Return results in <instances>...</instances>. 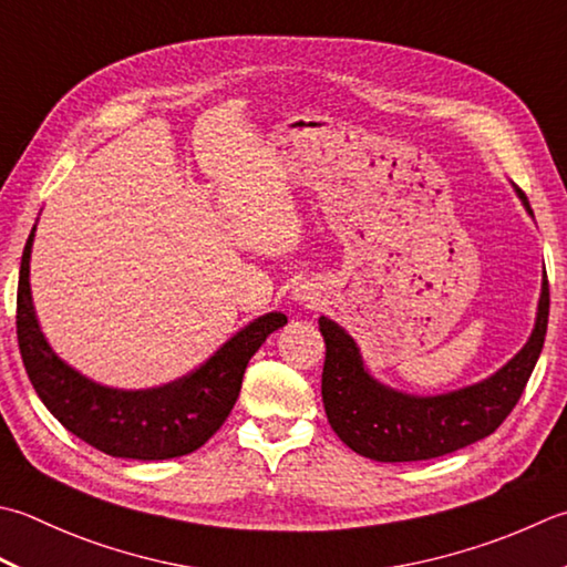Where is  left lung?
I'll return each instance as SVG.
<instances>
[{
	"instance_id": "8db88e82",
	"label": "left lung",
	"mask_w": 567,
	"mask_h": 567,
	"mask_svg": "<svg viewBox=\"0 0 567 567\" xmlns=\"http://www.w3.org/2000/svg\"><path fill=\"white\" fill-rule=\"evenodd\" d=\"M534 216L526 194L516 188ZM548 275H543L536 327L504 369L489 379L442 395H410L379 383L363 369L357 341L337 321L319 317L327 343L321 401L343 445L375 462H420L472 445L504 423L536 369L548 329Z\"/></svg>"
}]
</instances>
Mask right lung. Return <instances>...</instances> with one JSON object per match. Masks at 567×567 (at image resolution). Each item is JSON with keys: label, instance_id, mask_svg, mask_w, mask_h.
Segmentation results:
<instances>
[{"label": "right lung", "instance_id": "obj_1", "mask_svg": "<svg viewBox=\"0 0 567 567\" xmlns=\"http://www.w3.org/2000/svg\"><path fill=\"white\" fill-rule=\"evenodd\" d=\"M33 230L21 255L17 290V339L33 391L59 423L87 445L125 460L184 457L226 423L238 401L243 373L260 343L287 317L270 312L250 321L196 371L147 391L100 385L55 357L33 315L29 258Z\"/></svg>", "mask_w": 567, "mask_h": 567}]
</instances>
